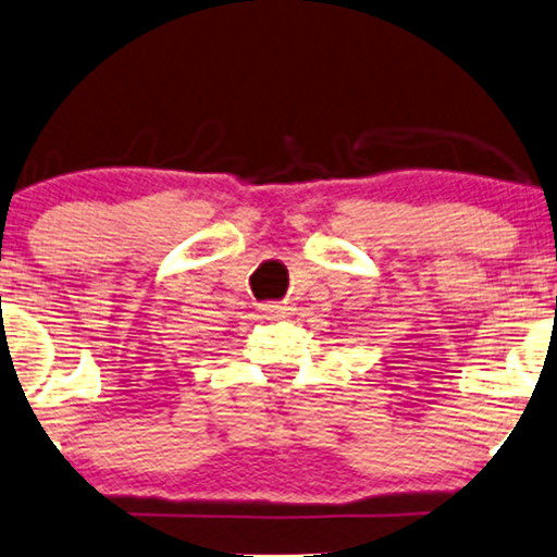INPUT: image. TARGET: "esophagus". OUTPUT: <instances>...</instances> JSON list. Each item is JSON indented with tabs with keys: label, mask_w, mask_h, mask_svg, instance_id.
Listing matches in <instances>:
<instances>
[{
	"label": "esophagus",
	"mask_w": 557,
	"mask_h": 557,
	"mask_svg": "<svg viewBox=\"0 0 557 557\" xmlns=\"http://www.w3.org/2000/svg\"><path fill=\"white\" fill-rule=\"evenodd\" d=\"M260 315H263L265 320L286 318L289 315V307H286V302H265V305H260Z\"/></svg>",
	"instance_id": "esophagus-1"
}]
</instances>
